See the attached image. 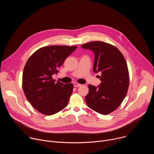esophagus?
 Listing matches in <instances>:
<instances>
[{"instance_id":"esophagus-1","label":"esophagus","mask_w":154,"mask_h":154,"mask_svg":"<svg viewBox=\"0 0 154 154\" xmlns=\"http://www.w3.org/2000/svg\"><path fill=\"white\" fill-rule=\"evenodd\" d=\"M73 84H74V86L75 87H79V86H81V84H80L79 83H77V82H74Z\"/></svg>"}]
</instances>
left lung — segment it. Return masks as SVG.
Masks as SVG:
<instances>
[{
  "label": "left lung",
  "instance_id": "obj_1",
  "mask_svg": "<svg viewBox=\"0 0 154 154\" xmlns=\"http://www.w3.org/2000/svg\"><path fill=\"white\" fill-rule=\"evenodd\" d=\"M81 47L94 52L93 71L102 74L98 75L99 86L88 85L86 103L94 111L108 115L119 106L127 93L129 74L126 61L117 48L106 42L93 41Z\"/></svg>",
  "mask_w": 154,
  "mask_h": 154
}]
</instances>
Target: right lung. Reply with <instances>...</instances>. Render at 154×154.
Segmentation results:
<instances>
[{
  "label": "right lung",
  "mask_w": 154,
  "mask_h": 154,
  "mask_svg": "<svg viewBox=\"0 0 154 154\" xmlns=\"http://www.w3.org/2000/svg\"><path fill=\"white\" fill-rule=\"evenodd\" d=\"M77 48L55 45L41 48L26 63L23 74V91L28 101L41 113L52 115L68 105L73 84L55 82L52 75L58 74V68Z\"/></svg>",
  "instance_id": "right-lung-1"
}]
</instances>
